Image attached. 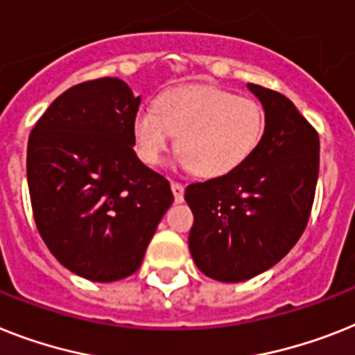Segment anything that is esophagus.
Listing matches in <instances>:
<instances>
[{
  "instance_id": "1",
  "label": "esophagus",
  "mask_w": 355,
  "mask_h": 355,
  "mask_svg": "<svg viewBox=\"0 0 355 355\" xmlns=\"http://www.w3.org/2000/svg\"><path fill=\"white\" fill-rule=\"evenodd\" d=\"M171 189H172V192H174V201H175V203H181V201H183V194H184V187H183V184L178 183V181H172Z\"/></svg>"
}]
</instances>
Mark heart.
I'll list each match as a JSON object with an SVG mask.
<instances>
[{
	"instance_id": "b5f03b06",
	"label": "heart",
	"mask_w": 355,
	"mask_h": 355,
	"mask_svg": "<svg viewBox=\"0 0 355 355\" xmlns=\"http://www.w3.org/2000/svg\"><path fill=\"white\" fill-rule=\"evenodd\" d=\"M132 130L137 156L146 165H159L178 136L180 165L218 178L256 150L265 132V110L256 99L216 87H178L161 94L156 108H139Z\"/></svg>"
}]
</instances>
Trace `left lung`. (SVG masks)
Wrapping results in <instances>:
<instances>
[{
    "label": "left lung",
    "mask_w": 355,
    "mask_h": 355,
    "mask_svg": "<svg viewBox=\"0 0 355 355\" xmlns=\"http://www.w3.org/2000/svg\"><path fill=\"white\" fill-rule=\"evenodd\" d=\"M265 108V132L245 163L192 183L189 248L205 276L239 283L292 250L309 223L319 174V136L288 98L247 85Z\"/></svg>",
    "instance_id": "left-lung-1"
}]
</instances>
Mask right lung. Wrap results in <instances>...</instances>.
Returning <instances> with one entry per match:
<instances>
[{
  "label": "right lung",
  "mask_w": 355,
  "mask_h": 355,
  "mask_svg": "<svg viewBox=\"0 0 355 355\" xmlns=\"http://www.w3.org/2000/svg\"><path fill=\"white\" fill-rule=\"evenodd\" d=\"M139 103L119 78L85 81L55 98L28 136L26 180L40 236L85 279L132 276L174 201L171 183L132 148Z\"/></svg>",
  "instance_id": "right-lung-1"
}]
</instances>
